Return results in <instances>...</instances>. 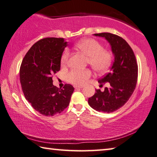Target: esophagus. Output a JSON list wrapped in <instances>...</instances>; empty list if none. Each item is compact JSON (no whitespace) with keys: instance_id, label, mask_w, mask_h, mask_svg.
Instances as JSON below:
<instances>
[{"instance_id":"esophagus-1","label":"esophagus","mask_w":157,"mask_h":157,"mask_svg":"<svg viewBox=\"0 0 157 157\" xmlns=\"http://www.w3.org/2000/svg\"><path fill=\"white\" fill-rule=\"evenodd\" d=\"M74 87H75V89H82V86H74Z\"/></svg>"}]
</instances>
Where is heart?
<instances>
[{"instance_id":"heart-1","label":"heart","mask_w":157,"mask_h":157,"mask_svg":"<svg viewBox=\"0 0 157 157\" xmlns=\"http://www.w3.org/2000/svg\"><path fill=\"white\" fill-rule=\"evenodd\" d=\"M78 50L88 56V62L91 67L98 73H103L109 67L112 55L107 50L103 48L102 45L94 39H85L79 41L75 45ZM69 51L68 49L63 50L61 57V63L65 65L68 62ZM91 76V71L89 69L71 71L67 75V79L69 82L75 85H82L85 84Z\"/></svg>"}]
</instances>
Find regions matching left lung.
Wrapping results in <instances>:
<instances>
[{"instance_id": "8db88e82", "label": "left lung", "mask_w": 157, "mask_h": 157, "mask_svg": "<svg viewBox=\"0 0 157 157\" xmlns=\"http://www.w3.org/2000/svg\"><path fill=\"white\" fill-rule=\"evenodd\" d=\"M94 35L104 37L109 43L114 62L109 72L98 79L101 85L109 82V86L105 87L104 91L95 90V94L89 98L88 103L98 111L111 113L123 107L134 91L138 65L132 48L122 37L109 33Z\"/></svg>"}]
</instances>
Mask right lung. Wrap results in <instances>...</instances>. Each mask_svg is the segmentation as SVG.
<instances>
[{"label": "right lung", "instance_id": "right-lung-1", "mask_svg": "<svg viewBox=\"0 0 157 157\" xmlns=\"http://www.w3.org/2000/svg\"><path fill=\"white\" fill-rule=\"evenodd\" d=\"M67 46L63 38L47 37L36 42L26 53L20 68V82L25 99L46 116L60 113L70 103L74 88L52 84V75L60 70L61 57Z\"/></svg>", "mask_w": 157, "mask_h": 157}]
</instances>
